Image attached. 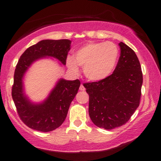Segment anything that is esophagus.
Wrapping results in <instances>:
<instances>
[{
  "mask_svg": "<svg viewBox=\"0 0 161 161\" xmlns=\"http://www.w3.org/2000/svg\"><path fill=\"white\" fill-rule=\"evenodd\" d=\"M79 90H81V91H85L86 90V88H85V87L83 86L82 84H81L80 87H79Z\"/></svg>",
  "mask_w": 161,
  "mask_h": 161,
  "instance_id": "esophagus-1",
  "label": "esophagus"
}]
</instances>
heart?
Returning <instances> with one entry per match:
<instances>
[{"label": "heart", "instance_id": "b5f03b06", "mask_svg": "<svg viewBox=\"0 0 161 161\" xmlns=\"http://www.w3.org/2000/svg\"><path fill=\"white\" fill-rule=\"evenodd\" d=\"M119 56V50L115 43L91 42L80 47L74 59L69 57L67 64L74 71L78 66H84V73L88 79L102 80L109 76L115 69Z\"/></svg>", "mask_w": 161, "mask_h": 161}]
</instances>
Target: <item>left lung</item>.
I'll return each instance as SVG.
<instances>
[{"label":"left lung","instance_id":"obj_1","mask_svg":"<svg viewBox=\"0 0 161 161\" xmlns=\"http://www.w3.org/2000/svg\"><path fill=\"white\" fill-rule=\"evenodd\" d=\"M120 56L111 75L98 82L83 84L89 95L88 114L100 128L113 129L125 124L139 106L143 76L132 48L119 44Z\"/></svg>","mask_w":161,"mask_h":161}]
</instances>
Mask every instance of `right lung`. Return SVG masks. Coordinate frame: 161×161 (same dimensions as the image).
<instances>
[{
    "label": "right lung",
    "instance_id": "obj_1",
    "mask_svg": "<svg viewBox=\"0 0 161 161\" xmlns=\"http://www.w3.org/2000/svg\"><path fill=\"white\" fill-rule=\"evenodd\" d=\"M71 41L42 40L24 51L14 72L12 97L20 119L30 129L47 132L62 125L69 105L80 86V81L60 79L43 103L33 104L24 95L23 77L29 66L41 57H53L64 65L66 62Z\"/></svg>",
    "mask_w": 161,
    "mask_h": 161
}]
</instances>
